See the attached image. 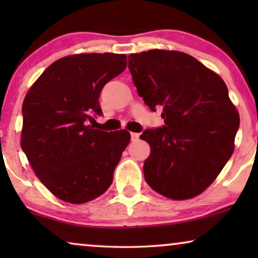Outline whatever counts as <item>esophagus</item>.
I'll return each mask as SVG.
<instances>
[{
    "label": "esophagus",
    "instance_id": "1",
    "mask_svg": "<svg viewBox=\"0 0 258 258\" xmlns=\"http://www.w3.org/2000/svg\"><path fill=\"white\" fill-rule=\"evenodd\" d=\"M130 137H132V141H137L140 137V134L137 133H130Z\"/></svg>",
    "mask_w": 258,
    "mask_h": 258
}]
</instances>
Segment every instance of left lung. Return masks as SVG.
Wrapping results in <instances>:
<instances>
[{
    "label": "left lung",
    "instance_id": "1",
    "mask_svg": "<svg viewBox=\"0 0 258 258\" xmlns=\"http://www.w3.org/2000/svg\"><path fill=\"white\" fill-rule=\"evenodd\" d=\"M137 93L151 110L162 107L165 125L140 137L150 146L144 178L171 200L202 194L235 149L239 115L220 75L195 57L176 50L129 55Z\"/></svg>",
    "mask_w": 258,
    "mask_h": 258
}]
</instances>
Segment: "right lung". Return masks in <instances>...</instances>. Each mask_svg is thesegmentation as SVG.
Here are the masks:
<instances>
[{
    "mask_svg": "<svg viewBox=\"0 0 258 258\" xmlns=\"http://www.w3.org/2000/svg\"><path fill=\"white\" fill-rule=\"evenodd\" d=\"M126 67L124 54H76L51 63L24 97L21 147L35 175L57 199L82 204L101 196L130 142V133L102 132L101 90Z\"/></svg>",
    "mask_w": 258,
    "mask_h": 258,
    "instance_id": "right-lung-1",
    "label": "right lung"
}]
</instances>
